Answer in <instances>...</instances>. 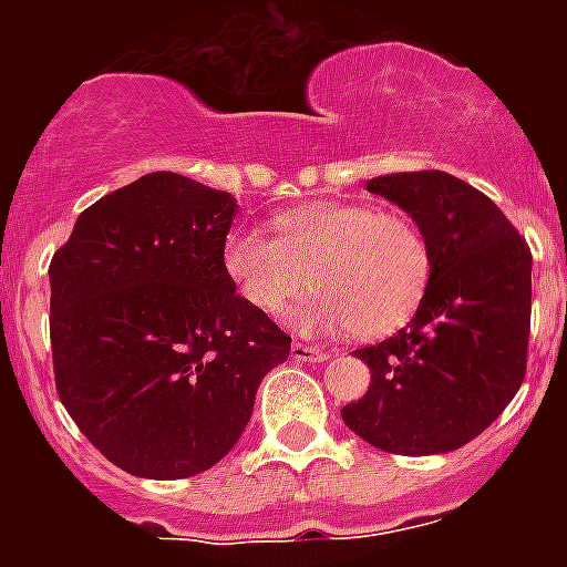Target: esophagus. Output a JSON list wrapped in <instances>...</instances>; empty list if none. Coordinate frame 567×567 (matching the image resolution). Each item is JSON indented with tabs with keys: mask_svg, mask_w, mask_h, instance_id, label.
Segmentation results:
<instances>
[{
	"mask_svg": "<svg viewBox=\"0 0 567 567\" xmlns=\"http://www.w3.org/2000/svg\"><path fill=\"white\" fill-rule=\"evenodd\" d=\"M292 358L300 360V363H320V360H327V352H323V349H318V346H312V343H298V340H295Z\"/></svg>",
	"mask_w": 567,
	"mask_h": 567,
	"instance_id": "obj_1",
	"label": "esophagus"
}]
</instances>
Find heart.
Masks as SVG:
<instances>
[{"mask_svg":"<svg viewBox=\"0 0 567 567\" xmlns=\"http://www.w3.org/2000/svg\"><path fill=\"white\" fill-rule=\"evenodd\" d=\"M278 240L238 229L224 244V269L238 295L298 329H349L354 338L392 334L417 312L432 278V247L414 218L360 202H312L272 218Z\"/></svg>","mask_w":567,"mask_h":567,"instance_id":"obj_1","label":"heart"}]
</instances>
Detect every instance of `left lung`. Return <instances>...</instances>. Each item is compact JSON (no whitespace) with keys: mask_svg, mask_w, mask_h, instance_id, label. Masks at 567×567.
<instances>
[{"mask_svg":"<svg viewBox=\"0 0 567 567\" xmlns=\"http://www.w3.org/2000/svg\"><path fill=\"white\" fill-rule=\"evenodd\" d=\"M365 187L417 221L432 247V278L409 327L354 352L372 383L340 414L380 452H454L523 385L530 249L488 195L449 173L380 175Z\"/></svg>","mask_w":567,"mask_h":567,"instance_id":"8db88e82","label":"left lung"}]
</instances>
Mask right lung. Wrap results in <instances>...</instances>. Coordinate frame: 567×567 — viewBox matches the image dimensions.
Listing matches in <instances>:
<instances>
[{
    "mask_svg": "<svg viewBox=\"0 0 567 567\" xmlns=\"http://www.w3.org/2000/svg\"><path fill=\"white\" fill-rule=\"evenodd\" d=\"M235 198L150 173L79 215L50 260L56 392L79 432L133 477L213 468L292 338L235 292Z\"/></svg>",
    "mask_w": 567,
    "mask_h": 567,
    "instance_id": "1",
    "label": "right lung"
}]
</instances>
